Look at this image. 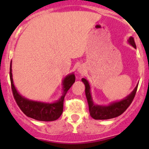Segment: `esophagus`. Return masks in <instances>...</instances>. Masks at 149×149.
Returning a JSON list of instances; mask_svg holds the SVG:
<instances>
[{"label": "esophagus", "instance_id": "1", "mask_svg": "<svg viewBox=\"0 0 149 149\" xmlns=\"http://www.w3.org/2000/svg\"><path fill=\"white\" fill-rule=\"evenodd\" d=\"M77 72L81 75H83L86 72V68L84 65H79L77 68Z\"/></svg>", "mask_w": 149, "mask_h": 149}]
</instances>
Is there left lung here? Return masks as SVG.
Listing matches in <instances>:
<instances>
[{
	"mask_svg": "<svg viewBox=\"0 0 149 149\" xmlns=\"http://www.w3.org/2000/svg\"><path fill=\"white\" fill-rule=\"evenodd\" d=\"M127 42L136 49V45L135 44L133 37H129V39L127 40ZM81 81L85 85V94L87 102H88L90 115L91 116V118L95 120L112 119V118H116V117L122 115L133 102V100L136 95V91H137L138 86H139V84H137L132 92L127 97L123 98V100H120V101L112 102L107 105H103L94 103L92 95H91V88L89 82L85 78H83Z\"/></svg>",
	"mask_w": 149,
	"mask_h": 149,
	"instance_id": "left-lung-1",
	"label": "left lung"
}]
</instances>
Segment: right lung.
Instances as JSON below:
<instances>
[{"label": "right lung", "mask_w": 149, "mask_h": 149, "mask_svg": "<svg viewBox=\"0 0 149 149\" xmlns=\"http://www.w3.org/2000/svg\"><path fill=\"white\" fill-rule=\"evenodd\" d=\"M10 79L13 97L22 112L27 117L39 121H54L61 117L63 110L65 96L76 81L74 73L68 74L62 81V95L58 100L52 102L35 101L22 96L15 87L12 74V61L10 65Z\"/></svg>", "instance_id": "1"}]
</instances>
